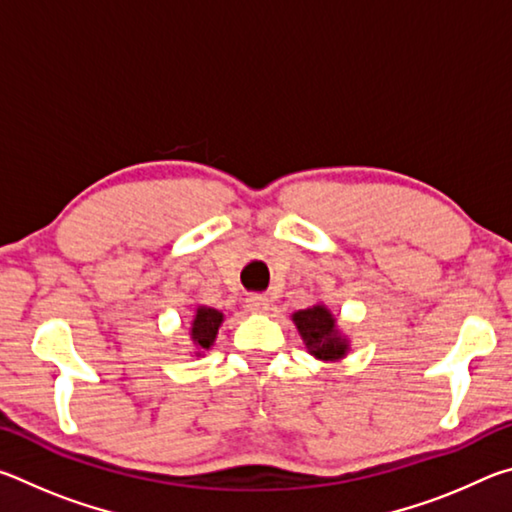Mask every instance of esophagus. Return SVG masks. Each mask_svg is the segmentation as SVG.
Listing matches in <instances>:
<instances>
[{"label": "esophagus", "instance_id": "esophagus-1", "mask_svg": "<svg viewBox=\"0 0 512 512\" xmlns=\"http://www.w3.org/2000/svg\"><path fill=\"white\" fill-rule=\"evenodd\" d=\"M246 307L250 311H255V314H264V311H268V307H271V300L262 296V293H253V296L246 300Z\"/></svg>", "mask_w": 512, "mask_h": 512}]
</instances>
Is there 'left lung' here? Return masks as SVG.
Here are the masks:
<instances>
[{
  "mask_svg": "<svg viewBox=\"0 0 512 512\" xmlns=\"http://www.w3.org/2000/svg\"><path fill=\"white\" fill-rule=\"evenodd\" d=\"M298 332L305 341L309 354L320 361H336L348 354V339L336 327V318L325 305H314L309 309H300L291 316Z\"/></svg>",
  "mask_w": 512,
  "mask_h": 512,
  "instance_id": "left-lung-1",
  "label": "left lung"
}]
</instances>
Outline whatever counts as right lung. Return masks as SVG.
<instances>
[{
  "instance_id": "right-lung-1",
  "label": "right lung",
  "mask_w": 512,
  "mask_h": 512,
  "mask_svg": "<svg viewBox=\"0 0 512 512\" xmlns=\"http://www.w3.org/2000/svg\"><path fill=\"white\" fill-rule=\"evenodd\" d=\"M223 323V314L219 309H212V307H198L194 320H192V341L198 348L196 354H201L203 350H210L214 341H216V334H219V327Z\"/></svg>"
}]
</instances>
